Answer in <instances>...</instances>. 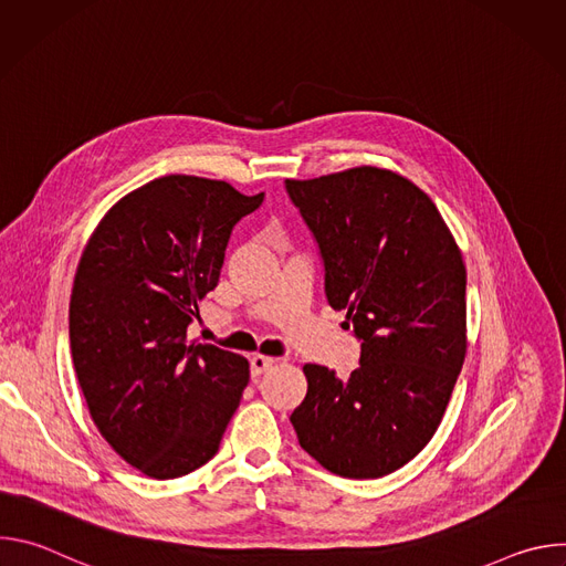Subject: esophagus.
Instances as JSON below:
<instances>
[{"label":"esophagus","instance_id":"34e87169","mask_svg":"<svg viewBox=\"0 0 566 566\" xmlns=\"http://www.w3.org/2000/svg\"><path fill=\"white\" fill-rule=\"evenodd\" d=\"M273 365H275V358L255 354V356L251 358V374H253V378H255V376H262V374H264L269 367H273Z\"/></svg>","mask_w":566,"mask_h":566}]
</instances>
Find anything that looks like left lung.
<instances>
[{
  "label": "left lung",
  "instance_id": "obj_1",
  "mask_svg": "<svg viewBox=\"0 0 566 566\" xmlns=\"http://www.w3.org/2000/svg\"><path fill=\"white\" fill-rule=\"evenodd\" d=\"M311 228L332 308L360 340L349 378L304 365L291 415L300 446L334 474L378 479L434 437L465 358V266L432 199L410 179L360 166L286 179Z\"/></svg>",
  "mask_w": 566,
  "mask_h": 566
}]
</instances>
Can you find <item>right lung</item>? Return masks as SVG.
<instances>
[{
  "mask_svg": "<svg viewBox=\"0 0 566 566\" xmlns=\"http://www.w3.org/2000/svg\"><path fill=\"white\" fill-rule=\"evenodd\" d=\"M226 181L168 175L116 201L80 258L69 340L92 421L151 479L210 461L239 408L244 356L188 340L232 226L258 210Z\"/></svg>",
  "mask_w": 566,
  "mask_h": 566,
  "instance_id": "add662e5",
  "label": "right lung"
}]
</instances>
